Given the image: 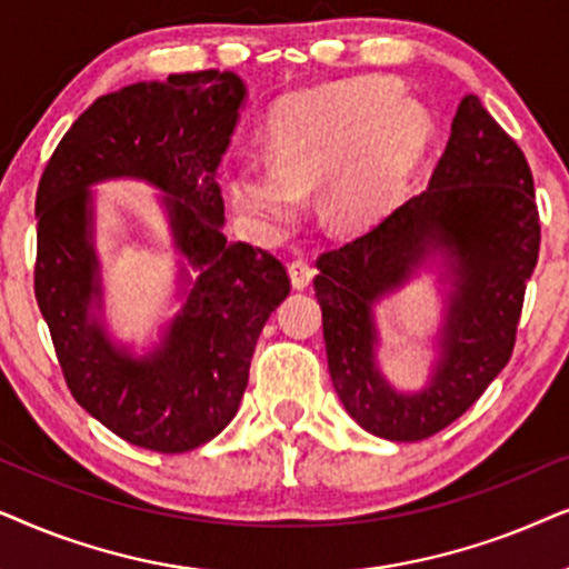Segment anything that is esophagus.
<instances>
[{
    "mask_svg": "<svg viewBox=\"0 0 569 569\" xmlns=\"http://www.w3.org/2000/svg\"><path fill=\"white\" fill-rule=\"evenodd\" d=\"M289 276H291L293 289H299V291L307 289V286L312 283V278H315L312 262L305 260V257H297V260L289 262Z\"/></svg>",
    "mask_w": 569,
    "mask_h": 569,
    "instance_id": "obj_1",
    "label": "esophagus"
}]
</instances>
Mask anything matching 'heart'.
<instances>
[{"instance_id":"1","label":"heart","mask_w":569,"mask_h":569,"mask_svg":"<svg viewBox=\"0 0 569 569\" xmlns=\"http://www.w3.org/2000/svg\"><path fill=\"white\" fill-rule=\"evenodd\" d=\"M429 117L388 78H359L286 98L270 119L272 163L244 158L231 194L268 231L297 221L301 192L322 184V210L359 229L388 213L427 148Z\"/></svg>"}]
</instances>
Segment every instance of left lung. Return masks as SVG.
<instances>
[{"label":"left lung","instance_id":"8db88e82","mask_svg":"<svg viewBox=\"0 0 569 569\" xmlns=\"http://www.w3.org/2000/svg\"><path fill=\"white\" fill-rule=\"evenodd\" d=\"M539 244L526 156L479 98L466 96L429 187L317 260L328 367L351 419L392 442H419L460 419L510 361ZM429 256L451 280L440 356L427 389L398 393L376 367L373 305Z\"/></svg>","mask_w":569,"mask_h":569}]
</instances>
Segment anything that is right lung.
<instances>
[{"label": "right lung", "mask_w": 569, "mask_h": 569, "mask_svg": "<svg viewBox=\"0 0 569 569\" xmlns=\"http://www.w3.org/2000/svg\"><path fill=\"white\" fill-rule=\"evenodd\" d=\"M247 88L202 70L96 98L49 158L36 192V301L72 398L138 448L187 452L229 427L270 312L289 297L283 262L223 237L216 181ZM140 178L161 188L174 246L198 272L162 343L117 347L97 320L100 266L89 187Z\"/></svg>", "instance_id": "add662e5"}]
</instances>
